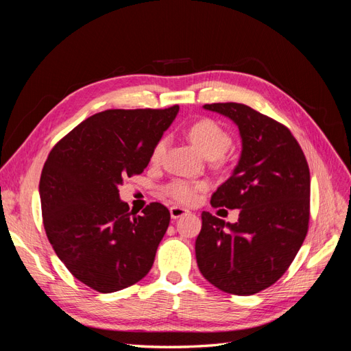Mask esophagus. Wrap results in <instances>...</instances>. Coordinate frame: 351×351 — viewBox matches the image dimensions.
Returning a JSON list of instances; mask_svg holds the SVG:
<instances>
[{"mask_svg": "<svg viewBox=\"0 0 351 351\" xmlns=\"http://www.w3.org/2000/svg\"><path fill=\"white\" fill-rule=\"evenodd\" d=\"M169 214H171V218H173V219H178L180 217L187 215L189 210L184 209V208H182V206H171V208H169Z\"/></svg>", "mask_w": 351, "mask_h": 351, "instance_id": "obj_1", "label": "esophagus"}]
</instances>
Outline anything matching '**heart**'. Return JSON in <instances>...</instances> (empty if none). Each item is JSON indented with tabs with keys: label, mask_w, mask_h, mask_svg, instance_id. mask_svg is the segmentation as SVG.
<instances>
[{
	"label": "heart",
	"mask_w": 351,
	"mask_h": 351,
	"mask_svg": "<svg viewBox=\"0 0 351 351\" xmlns=\"http://www.w3.org/2000/svg\"><path fill=\"white\" fill-rule=\"evenodd\" d=\"M190 141L195 143L197 149L209 159H217L224 155L231 146L230 133L212 120H200L189 129ZM168 139L161 137L152 151V161L158 162L167 151ZM204 187L200 183H190L186 180H174L167 186V193L180 204H192L196 199L197 190Z\"/></svg>",
	"instance_id": "b5f03b06"
}]
</instances>
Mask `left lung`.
<instances>
[{
    "label": "left lung",
    "mask_w": 351,
    "mask_h": 351,
    "mask_svg": "<svg viewBox=\"0 0 351 351\" xmlns=\"http://www.w3.org/2000/svg\"><path fill=\"white\" fill-rule=\"evenodd\" d=\"M239 127L241 154L212 206L239 209L234 224L202 212L195 250L202 275L217 289L250 295L290 267L309 224L311 174L291 132L244 104H206Z\"/></svg>",
    "instance_id": "1"
}]
</instances>
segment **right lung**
<instances>
[{"label": "right lung", "instance_id": "obj_1", "mask_svg": "<svg viewBox=\"0 0 351 351\" xmlns=\"http://www.w3.org/2000/svg\"><path fill=\"white\" fill-rule=\"evenodd\" d=\"M178 114L167 110H107L52 147L39 182L49 243L66 268L99 293H114L151 271L169 224L158 202L134 215L120 199L123 180L141 174Z\"/></svg>", "mask_w": 351, "mask_h": 351}]
</instances>
